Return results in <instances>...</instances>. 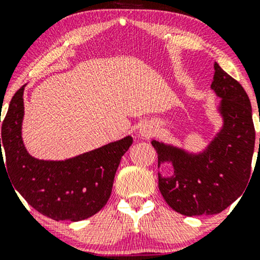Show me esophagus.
<instances>
[{
    "label": "esophagus",
    "instance_id": "34e87169",
    "mask_svg": "<svg viewBox=\"0 0 260 260\" xmlns=\"http://www.w3.org/2000/svg\"><path fill=\"white\" fill-rule=\"evenodd\" d=\"M155 134V128L151 123H143L139 128V137L143 139H149Z\"/></svg>",
    "mask_w": 260,
    "mask_h": 260
}]
</instances>
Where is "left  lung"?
Listing matches in <instances>:
<instances>
[{
    "label": "left lung",
    "mask_w": 260,
    "mask_h": 260,
    "mask_svg": "<svg viewBox=\"0 0 260 260\" xmlns=\"http://www.w3.org/2000/svg\"><path fill=\"white\" fill-rule=\"evenodd\" d=\"M211 89L220 103L222 126L198 153L151 140L157 166L171 164L174 174L159 175V189L175 211L186 216L215 215L243 193L250 177L255 131L252 106L237 80L214 63ZM260 144V139H259Z\"/></svg>",
    "instance_id": "obj_1"
}]
</instances>
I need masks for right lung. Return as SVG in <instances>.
I'll use <instances>...</instances> for the list:
<instances>
[{
	"label": "right lung",
	"instance_id": "right-lung-1",
	"mask_svg": "<svg viewBox=\"0 0 260 260\" xmlns=\"http://www.w3.org/2000/svg\"><path fill=\"white\" fill-rule=\"evenodd\" d=\"M24 88L12 98L0 138V166L2 164L7 170L14 192L56 221H80L95 215L111 196L116 171L133 138L127 136L64 160L37 159L28 153L22 138Z\"/></svg>",
	"mask_w": 260,
	"mask_h": 260
}]
</instances>
